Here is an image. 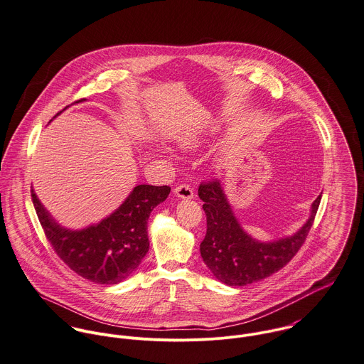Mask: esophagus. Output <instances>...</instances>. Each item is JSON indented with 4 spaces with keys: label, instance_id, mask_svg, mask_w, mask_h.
Returning a JSON list of instances; mask_svg holds the SVG:
<instances>
[{
    "label": "esophagus",
    "instance_id": "34e87169",
    "mask_svg": "<svg viewBox=\"0 0 364 364\" xmlns=\"http://www.w3.org/2000/svg\"><path fill=\"white\" fill-rule=\"evenodd\" d=\"M174 194L176 197L181 198V200H191L194 197V193H193V188L190 186H186V184H180L174 188Z\"/></svg>",
    "mask_w": 364,
    "mask_h": 364
}]
</instances>
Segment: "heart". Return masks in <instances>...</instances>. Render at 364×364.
Wrapping results in <instances>:
<instances>
[{
    "label": "heart",
    "mask_w": 364,
    "mask_h": 364,
    "mask_svg": "<svg viewBox=\"0 0 364 364\" xmlns=\"http://www.w3.org/2000/svg\"><path fill=\"white\" fill-rule=\"evenodd\" d=\"M217 132V126L215 124H208L204 129H198V130H187L183 132L177 136V144L181 149L186 150H194L197 147H200L205 139L211 134H214Z\"/></svg>",
    "instance_id": "b5f03b06"
}]
</instances>
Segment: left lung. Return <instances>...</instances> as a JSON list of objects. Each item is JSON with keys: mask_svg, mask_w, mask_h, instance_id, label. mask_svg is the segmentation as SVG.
<instances>
[{"mask_svg": "<svg viewBox=\"0 0 364 364\" xmlns=\"http://www.w3.org/2000/svg\"><path fill=\"white\" fill-rule=\"evenodd\" d=\"M198 197L207 215L200 252L214 278L228 287L250 285L284 268L305 242L322 198L312 203L308 221L295 234L264 242L242 228L220 181L201 184Z\"/></svg>", "mask_w": 364, "mask_h": 364, "instance_id": "obj_1", "label": "left lung"}]
</instances>
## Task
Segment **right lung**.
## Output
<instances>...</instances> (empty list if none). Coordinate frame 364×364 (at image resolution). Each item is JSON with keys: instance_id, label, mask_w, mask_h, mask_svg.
Returning a JSON list of instances; mask_svg holds the SVG:
<instances>
[{"instance_id": "1", "label": "right lung", "mask_w": 364, "mask_h": 364, "mask_svg": "<svg viewBox=\"0 0 364 364\" xmlns=\"http://www.w3.org/2000/svg\"><path fill=\"white\" fill-rule=\"evenodd\" d=\"M168 194L167 186L139 184L110 215L85 228L70 230L60 225L31 190L38 220L58 257L77 275L100 285H116L139 268L149 252L150 213Z\"/></svg>"}]
</instances>
